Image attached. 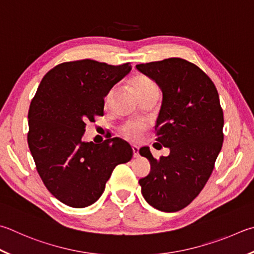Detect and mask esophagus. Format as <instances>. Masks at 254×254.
<instances>
[{"label": "esophagus", "mask_w": 254, "mask_h": 254, "mask_svg": "<svg viewBox=\"0 0 254 254\" xmlns=\"http://www.w3.org/2000/svg\"><path fill=\"white\" fill-rule=\"evenodd\" d=\"M132 150H133V156H134V158H137V156L140 155L139 154V147H137L136 145H133Z\"/></svg>", "instance_id": "obj_1"}]
</instances>
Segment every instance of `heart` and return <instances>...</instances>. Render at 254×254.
Here are the masks:
<instances>
[{
  "mask_svg": "<svg viewBox=\"0 0 254 254\" xmlns=\"http://www.w3.org/2000/svg\"><path fill=\"white\" fill-rule=\"evenodd\" d=\"M133 86H134V90L136 92L137 96L143 94L146 91L153 89V87H156L155 83L152 80H150L149 77H145V76L136 77L134 82H133ZM110 96H111V94H109L107 96L105 102H108V101L110 100ZM142 128H143L142 124L130 122V123L124 124V126L122 127V132L124 133V135L128 137L130 140H137V137H139V134L142 131Z\"/></svg>",
  "mask_w": 254,
  "mask_h": 254,
  "instance_id": "heart-1",
  "label": "heart"
}]
</instances>
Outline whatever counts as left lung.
Wrapping results in <instances>:
<instances>
[{
  "instance_id": "1",
  "label": "left lung",
  "mask_w": 254,
  "mask_h": 254,
  "mask_svg": "<svg viewBox=\"0 0 254 254\" xmlns=\"http://www.w3.org/2000/svg\"><path fill=\"white\" fill-rule=\"evenodd\" d=\"M162 91L156 141L170 149L156 160L147 146L140 154L151 171L139 180L142 195L155 209L177 212L199 195L223 143V111L214 83L195 64L180 58L137 64Z\"/></svg>"
}]
</instances>
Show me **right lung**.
Instances as JSON below:
<instances>
[{"label": "right lung", "mask_w": 254, "mask_h": 254, "mask_svg": "<svg viewBox=\"0 0 254 254\" xmlns=\"http://www.w3.org/2000/svg\"><path fill=\"white\" fill-rule=\"evenodd\" d=\"M131 68L86 59L59 64L41 81L27 115V143L44 186L62 203L93 204L114 168L132 159L131 145L120 137L83 141L85 123L103 115L104 98Z\"/></svg>", "instance_id": "right-lung-1"}]
</instances>
